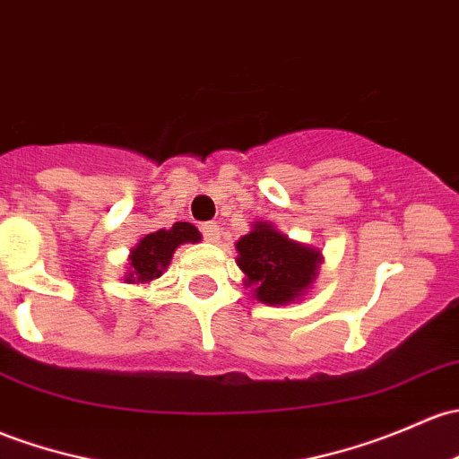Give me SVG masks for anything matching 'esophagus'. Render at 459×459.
<instances>
[{
    "mask_svg": "<svg viewBox=\"0 0 459 459\" xmlns=\"http://www.w3.org/2000/svg\"><path fill=\"white\" fill-rule=\"evenodd\" d=\"M202 235H204L206 242L217 244L221 238V229L215 224V221H206V224H202Z\"/></svg>",
    "mask_w": 459,
    "mask_h": 459,
    "instance_id": "esophagus-1",
    "label": "esophagus"
}]
</instances>
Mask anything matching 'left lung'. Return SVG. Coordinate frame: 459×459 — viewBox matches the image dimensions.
<instances>
[{
  "label": "left lung",
  "instance_id": "left-lung-1",
  "mask_svg": "<svg viewBox=\"0 0 459 459\" xmlns=\"http://www.w3.org/2000/svg\"><path fill=\"white\" fill-rule=\"evenodd\" d=\"M244 286L266 306H288L315 286L323 253L316 246L297 242L273 221H255L250 233L235 242Z\"/></svg>",
  "mask_w": 459,
  "mask_h": 459
}]
</instances>
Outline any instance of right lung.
I'll list each match as a JSON object with an SVG mask.
<instances>
[{
	"label": "right lung",
	"mask_w": 459,
	"mask_h": 459,
	"mask_svg": "<svg viewBox=\"0 0 459 459\" xmlns=\"http://www.w3.org/2000/svg\"><path fill=\"white\" fill-rule=\"evenodd\" d=\"M202 239L200 230L189 221H176L171 229H160L156 233H149L129 250L127 273L125 283H152L162 277L173 253L182 244H197Z\"/></svg>",
	"instance_id": "obj_1"
}]
</instances>
